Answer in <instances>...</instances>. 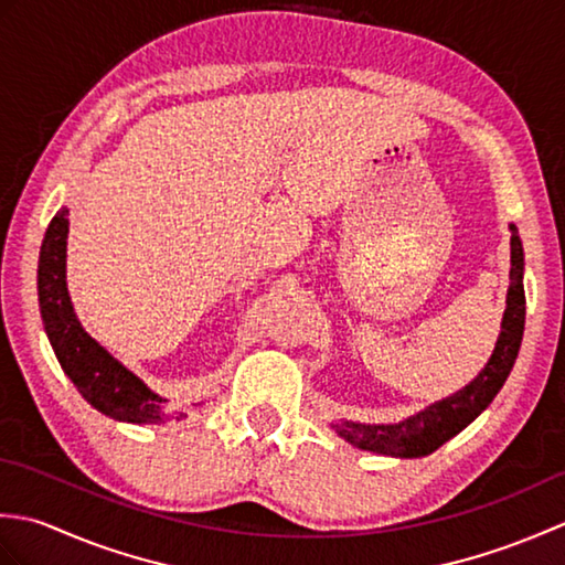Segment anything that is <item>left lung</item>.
<instances>
[{
	"label": "left lung",
	"mask_w": 565,
	"mask_h": 565,
	"mask_svg": "<svg viewBox=\"0 0 565 565\" xmlns=\"http://www.w3.org/2000/svg\"><path fill=\"white\" fill-rule=\"evenodd\" d=\"M510 233L508 306L505 313H502L495 350L481 369V374L471 383H466L461 391L449 395V398L431 403L425 411L405 417L401 423L366 425L352 423V419H338V423H332V429L344 441H350L356 449L395 456V459H419V456L437 451L444 441L459 435L463 427L471 425L493 403L502 383L510 376L524 334V249L518 227L512 223Z\"/></svg>",
	"instance_id": "left-lung-1"
}]
</instances>
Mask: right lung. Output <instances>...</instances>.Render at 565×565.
Returning a JSON list of instances; mask_svg holds the SVG:
<instances>
[{"instance_id":"add662e5","label":"right lung","mask_w":565,"mask_h":565,"mask_svg":"<svg viewBox=\"0 0 565 565\" xmlns=\"http://www.w3.org/2000/svg\"><path fill=\"white\" fill-rule=\"evenodd\" d=\"M67 209L51 221L39 257V303L47 340L82 398L106 417L130 425H154L186 417L170 413L167 398L124 366L82 328L67 291Z\"/></svg>"}]
</instances>
